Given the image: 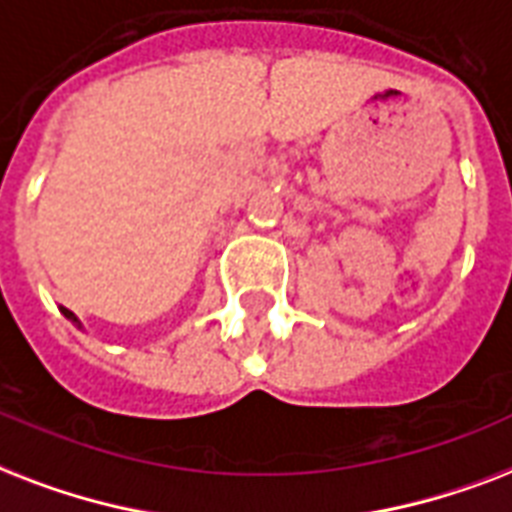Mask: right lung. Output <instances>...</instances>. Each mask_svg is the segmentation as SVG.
<instances>
[{"label": "right lung", "mask_w": 512, "mask_h": 512, "mask_svg": "<svg viewBox=\"0 0 512 512\" xmlns=\"http://www.w3.org/2000/svg\"><path fill=\"white\" fill-rule=\"evenodd\" d=\"M63 315H66V318L71 320V323H77V318H74V312H69V310H63Z\"/></svg>", "instance_id": "add662e5"}]
</instances>
